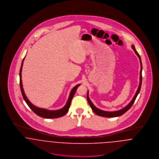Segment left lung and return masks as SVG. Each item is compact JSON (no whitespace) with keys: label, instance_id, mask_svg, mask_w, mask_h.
Wrapping results in <instances>:
<instances>
[{"label":"left lung","instance_id":"obj_1","mask_svg":"<svg viewBox=\"0 0 159 159\" xmlns=\"http://www.w3.org/2000/svg\"><path fill=\"white\" fill-rule=\"evenodd\" d=\"M132 47L133 48V49L134 50L135 54L138 56L139 59V62H140V64H141V70H140V76H139V86H138V88L137 89V91L136 92V93L135 94L134 98H132V100H131V102L126 106L124 108L120 110H118V111H103V110H100L98 108H97V107H95L93 104L92 103V102H91L89 97V95H88V92L87 93V100H88V103L89 104L90 107H91L92 111L96 114H97L98 116H102V117H118V116H120L121 115H122L123 114L125 113V112H127L130 108L133 105V104L134 103L135 101V99H136V97L137 95H138L139 91H140V89H141V83H142V64H141V57H140V56L139 55V54L138 53V52L136 51L135 48V46L134 45H132Z\"/></svg>","mask_w":159,"mask_h":159}]
</instances>
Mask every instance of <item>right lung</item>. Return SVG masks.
<instances>
[{
  "label": "right lung",
  "instance_id": "1",
  "mask_svg": "<svg viewBox=\"0 0 159 159\" xmlns=\"http://www.w3.org/2000/svg\"><path fill=\"white\" fill-rule=\"evenodd\" d=\"M25 57L23 59V61H22V64H21V66L20 68V88H21V93L23 95V98L25 100V102H26V103L27 104V105L29 107V108L36 114L37 115L39 116L40 117H43V118H46V119H53V118H57V117H62L63 116H64L68 112L70 104H71V102L72 100V98L73 97V95H75L76 91L78 88V87L79 86H80V84H78L76 86H75L70 92V95L68 97V100L66 104V105L61 109L60 110H48L44 108H40L39 107H37L36 106L34 105L27 98V97L25 96V94L24 93V91L23 89V84H22V80H21V71H22V67L23 66V62L24 60Z\"/></svg>",
  "mask_w": 159,
  "mask_h": 159
}]
</instances>
